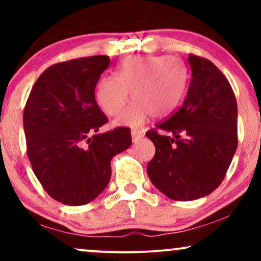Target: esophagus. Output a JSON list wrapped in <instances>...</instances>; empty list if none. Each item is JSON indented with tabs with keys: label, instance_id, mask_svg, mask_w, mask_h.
Wrapping results in <instances>:
<instances>
[{
	"label": "esophagus",
	"instance_id": "34e87169",
	"mask_svg": "<svg viewBox=\"0 0 261 261\" xmlns=\"http://www.w3.org/2000/svg\"><path fill=\"white\" fill-rule=\"evenodd\" d=\"M131 137H133V142H139V141L143 137V133L139 130L131 131Z\"/></svg>",
	"mask_w": 261,
	"mask_h": 261
}]
</instances>
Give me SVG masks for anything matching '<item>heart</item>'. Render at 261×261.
<instances>
[{
	"label": "heart",
	"mask_w": 261,
	"mask_h": 261,
	"mask_svg": "<svg viewBox=\"0 0 261 261\" xmlns=\"http://www.w3.org/2000/svg\"><path fill=\"white\" fill-rule=\"evenodd\" d=\"M116 77L104 76L95 87V100L107 115L118 116L119 125L141 126L151 114L169 115L180 103L187 87V67L174 56H130L116 67Z\"/></svg>",
	"instance_id": "obj_1"
}]
</instances>
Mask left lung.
Here are the masks:
<instances>
[{
	"label": "left lung",
	"instance_id": "left-lung-1",
	"mask_svg": "<svg viewBox=\"0 0 261 261\" xmlns=\"http://www.w3.org/2000/svg\"><path fill=\"white\" fill-rule=\"evenodd\" d=\"M188 61L191 80L184 103L146 133L155 146L147 164L149 180L178 201L200 199L220 187L238 145V110L228 80L207 59L190 54Z\"/></svg>",
	"mask_w": 261,
	"mask_h": 261
}]
</instances>
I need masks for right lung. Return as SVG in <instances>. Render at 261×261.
Masks as SVG:
<instances>
[{
    "instance_id": "1",
    "label": "right lung",
    "mask_w": 261,
    "mask_h": 261,
    "mask_svg": "<svg viewBox=\"0 0 261 261\" xmlns=\"http://www.w3.org/2000/svg\"><path fill=\"white\" fill-rule=\"evenodd\" d=\"M109 62V56L95 55L50 66L27 100L23 126L33 172L64 205L94 200L110 180L112 158L131 146L128 127L98 133L108 118L94 89Z\"/></svg>"
}]
</instances>
